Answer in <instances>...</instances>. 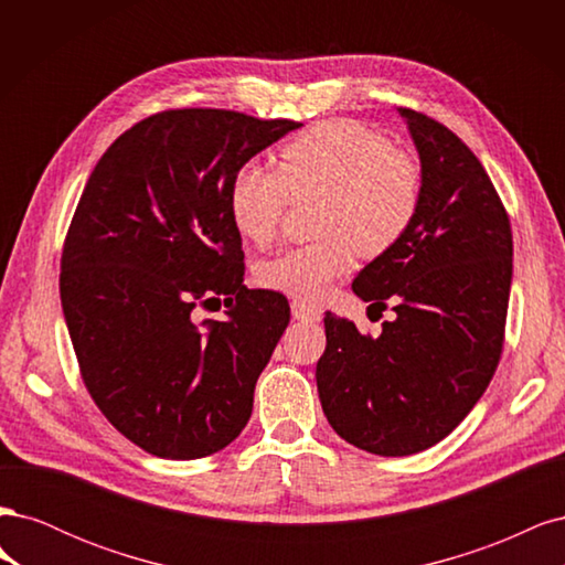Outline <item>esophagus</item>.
<instances>
[{"label":"esophagus","instance_id":"obj_1","mask_svg":"<svg viewBox=\"0 0 565 565\" xmlns=\"http://www.w3.org/2000/svg\"><path fill=\"white\" fill-rule=\"evenodd\" d=\"M292 316H295L297 320H306V322L320 320V311L316 309V306L306 303V301H301V299H292Z\"/></svg>","mask_w":565,"mask_h":565}]
</instances>
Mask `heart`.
Returning <instances> with one entry per match:
<instances>
[{
    "label": "heart",
    "mask_w": 565,
    "mask_h": 565,
    "mask_svg": "<svg viewBox=\"0 0 565 565\" xmlns=\"http://www.w3.org/2000/svg\"><path fill=\"white\" fill-rule=\"evenodd\" d=\"M316 193L318 241L289 247L259 268L266 287L309 301L347 276L355 254L377 259L403 243L422 207V167L365 125L328 119L280 148L278 172L256 162L237 169L228 214L245 241L268 245L280 233L289 195Z\"/></svg>",
    "instance_id": "b5f03b06"
}]
</instances>
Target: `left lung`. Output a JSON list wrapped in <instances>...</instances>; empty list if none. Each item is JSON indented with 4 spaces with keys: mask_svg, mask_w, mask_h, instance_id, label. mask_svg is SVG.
<instances>
[{
    "mask_svg": "<svg viewBox=\"0 0 565 565\" xmlns=\"http://www.w3.org/2000/svg\"><path fill=\"white\" fill-rule=\"evenodd\" d=\"M422 160L413 228L353 280L396 318L382 334L324 313L316 367L322 413L351 446L403 457L436 446L498 370L511 287V224L483 164L446 125L401 108Z\"/></svg>",
    "mask_w": 565,
    "mask_h": 565,
    "instance_id": "left-lung-1",
    "label": "left lung"
}]
</instances>
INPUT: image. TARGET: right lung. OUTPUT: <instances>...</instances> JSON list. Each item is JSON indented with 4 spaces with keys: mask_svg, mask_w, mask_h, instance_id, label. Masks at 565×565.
<instances>
[{
    "mask_svg": "<svg viewBox=\"0 0 565 565\" xmlns=\"http://www.w3.org/2000/svg\"><path fill=\"white\" fill-rule=\"evenodd\" d=\"M299 127L169 108L117 136L84 185L61 256L63 316L96 407L150 455L207 457L249 422L289 303L243 285L228 188ZM221 302L228 321L194 322Z\"/></svg>",
    "mask_w": 565,
    "mask_h": 565,
    "instance_id": "add662e5",
    "label": "right lung"
}]
</instances>
